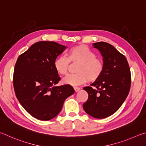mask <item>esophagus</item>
<instances>
[{
    "label": "esophagus",
    "instance_id": "obj_1",
    "mask_svg": "<svg viewBox=\"0 0 146 146\" xmlns=\"http://www.w3.org/2000/svg\"><path fill=\"white\" fill-rule=\"evenodd\" d=\"M74 89L76 92H78L80 90V88H78V87H74Z\"/></svg>",
    "mask_w": 146,
    "mask_h": 146
}]
</instances>
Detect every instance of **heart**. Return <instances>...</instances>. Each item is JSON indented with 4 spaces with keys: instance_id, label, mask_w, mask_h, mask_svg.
<instances>
[{
    "instance_id": "b5f03b06",
    "label": "heart",
    "mask_w": 146,
    "mask_h": 146,
    "mask_svg": "<svg viewBox=\"0 0 146 146\" xmlns=\"http://www.w3.org/2000/svg\"><path fill=\"white\" fill-rule=\"evenodd\" d=\"M70 63H78L76 74L66 76L62 80L64 85L79 86L88 81L98 80L103 74L104 63L103 59L96 57V54L84 45L75 46L69 50L67 58L60 56L56 59L54 66L60 75L67 74Z\"/></svg>"
}]
</instances>
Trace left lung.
Wrapping results in <instances>:
<instances>
[{"instance_id": "8db88e82", "label": "left lung", "mask_w": 146, "mask_h": 146, "mask_svg": "<svg viewBox=\"0 0 146 146\" xmlns=\"http://www.w3.org/2000/svg\"><path fill=\"white\" fill-rule=\"evenodd\" d=\"M93 47L100 51L104 68L92 86L83 88L88 98L83 107L90 116L104 119L115 113L126 99L131 86V72L126 57L111 44L101 42L93 43Z\"/></svg>"}]
</instances>
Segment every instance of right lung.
I'll return each mask as SVG.
<instances>
[{
  "instance_id": "right-lung-1",
  "label": "right lung",
  "mask_w": 146,
  "mask_h": 146,
  "mask_svg": "<svg viewBox=\"0 0 146 146\" xmlns=\"http://www.w3.org/2000/svg\"><path fill=\"white\" fill-rule=\"evenodd\" d=\"M66 47L54 42H38L20 54L15 64V95L25 110L41 121L54 118L65 99L75 92L71 85L56 86L61 78L54 62Z\"/></svg>"
}]
</instances>
